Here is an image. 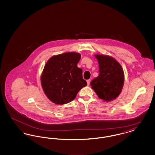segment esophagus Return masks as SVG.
I'll use <instances>...</instances> for the list:
<instances>
[{
    "label": "esophagus",
    "mask_w": 155,
    "mask_h": 155,
    "mask_svg": "<svg viewBox=\"0 0 155 155\" xmlns=\"http://www.w3.org/2000/svg\"><path fill=\"white\" fill-rule=\"evenodd\" d=\"M90 81H91V80H88L87 82V84H88V85H89V84H90Z\"/></svg>",
    "instance_id": "1"
}]
</instances>
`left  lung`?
I'll use <instances>...</instances> for the list:
<instances>
[{
    "mask_svg": "<svg viewBox=\"0 0 155 155\" xmlns=\"http://www.w3.org/2000/svg\"><path fill=\"white\" fill-rule=\"evenodd\" d=\"M99 63V76L91 82L97 96L106 102L116 99L124 82V71L118 61L111 56L95 54Z\"/></svg>",
    "mask_w": 155,
    "mask_h": 155,
    "instance_id": "left-lung-1",
    "label": "left lung"
}]
</instances>
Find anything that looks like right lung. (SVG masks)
<instances>
[{
    "mask_svg": "<svg viewBox=\"0 0 155 155\" xmlns=\"http://www.w3.org/2000/svg\"><path fill=\"white\" fill-rule=\"evenodd\" d=\"M81 54L66 52L48 60L41 75L45 95L52 102L64 104L73 101L79 91L87 86L82 70L77 67Z\"/></svg>",
    "mask_w": 155,
    "mask_h": 155,
    "instance_id": "add662e5",
    "label": "right lung"
}]
</instances>
